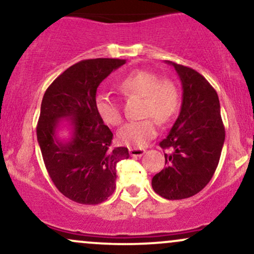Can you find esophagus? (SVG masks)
<instances>
[{
	"label": "esophagus",
	"instance_id": "34e87169",
	"mask_svg": "<svg viewBox=\"0 0 254 254\" xmlns=\"http://www.w3.org/2000/svg\"><path fill=\"white\" fill-rule=\"evenodd\" d=\"M129 153H130L131 156L139 157V156L143 155V154L145 153V150L144 149H141V148H130Z\"/></svg>",
	"mask_w": 254,
	"mask_h": 254
}]
</instances>
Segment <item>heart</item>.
<instances>
[{"label": "heart", "mask_w": 254, "mask_h": 254, "mask_svg": "<svg viewBox=\"0 0 254 254\" xmlns=\"http://www.w3.org/2000/svg\"><path fill=\"white\" fill-rule=\"evenodd\" d=\"M127 95L143 98L141 121L129 122L118 131V139L127 147L141 148L156 135V118L160 123L170 122L179 109L180 94L176 83L149 70H133L119 83ZM95 110L106 124H121L123 116L118 101L107 93L95 98Z\"/></svg>", "instance_id": "obj_1"}]
</instances>
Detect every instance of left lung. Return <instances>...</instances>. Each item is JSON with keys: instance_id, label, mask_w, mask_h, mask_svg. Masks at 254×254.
Segmentation results:
<instances>
[{"instance_id": "8db88e82", "label": "left lung", "mask_w": 254, "mask_h": 254, "mask_svg": "<svg viewBox=\"0 0 254 254\" xmlns=\"http://www.w3.org/2000/svg\"><path fill=\"white\" fill-rule=\"evenodd\" d=\"M183 86L176 123L160 142L166 167L151 179L154 191L166 199H184L202 191L216 171L226 131L216 90L205 77L171 61Z\"/></svg>"}]
</instances>
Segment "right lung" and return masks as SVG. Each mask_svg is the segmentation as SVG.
<instances>
[{
    "label": "right lung",
    "instance_id": "add662e5",
    "mask_svg": "<svg viewBox=\"0 0 254 254\" xmlns=\"http://www.w3.org/2000/svg\"><path fill=\"white\" fill-rule=\"evenodd\" d=\"M125 60L95 58L69 66L46 89L37 125L44 164L61 193L80 204H99L116 190V166L129 157L125 147H112L107 125L95 110L97 89ZM69 119L73 135L62 142L59 121Z\"/></svg>",
    "mask_w": 254,
    "mask_h": 254
}]
</instances>
